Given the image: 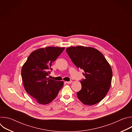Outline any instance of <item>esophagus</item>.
<instances>
[{"label": "esophagus", "mask_w": 132, "mask_h": 132, "mask_svg": "<svg viewBox=\"0 0 132 132\" xmlns=\"http://www.w3.org/2000/svg\"><path fill=\"white\" fill-rule=\"evenodd\" d=\"M72 81H65V83L66 84H70L71 83H72Z\"/></svg>", "instance_id": "1"}]
</instances>
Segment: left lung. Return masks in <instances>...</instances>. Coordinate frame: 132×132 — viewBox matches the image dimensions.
Segmentation results:
<instances>
[{
	"label": "left lung",
	"instance_id": "8db88e82",
	"mask_svg": "<svg viewBox=\"0 0 132 132\" xmlns=\"http://www.w3.org/2000/svg\"><path fill=\"white\" fill-rule=\"evenodd\" d=\"M66 52L73 63L84 71L85 79L80 81L82 87L77 93L78 98L87 105L99 103L111 87L110 65L99 51L91 47L71 46L66 48Z\"/></svg>",
	"mask_w": 132,
	"mask_h": 132
}]
</instances>
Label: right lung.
<instances>
[{
  "label": "right lung",
  "instance_id": "right-lung-1",
  "mask_svg": "<svg viewBox=\"0 0 132 132\" xmlns=\"http://www.w3.org/2000/svg\"><path fill=\"white\" fill-rule=\"evenodd\" d=\"M65 47H47L32 52L22 66V83L27 92L41 104H47L57 97L64 85L47 78L52 63L64 50Z\"/></svg>",
  "mask_w": 132,
  "mask_h": 132
}]
</instances>
